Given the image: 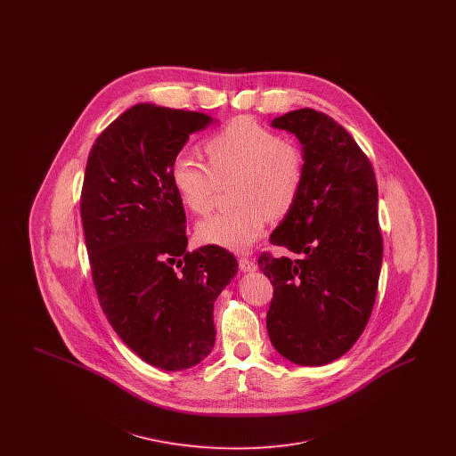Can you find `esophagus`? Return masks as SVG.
<instances>
[{
	"label": "esophagus",
	"instance_id": "1",
	"mask_svg": "<svg viewBox=\"0 0 456 456\" xmlns=\"http://www.w3.org/2000/svg\"><path fill=\"white\" fill-rule=\"evenodd\" d=\"M239 270L240 272H255L256 270V263L253 260H249V258H246V256H240L239 258Z\"/></svg>",
	"mask_w": 456,
	"mask_h": 456
}]
</instances>
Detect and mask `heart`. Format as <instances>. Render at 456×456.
I'll return each instance as SVG.
<instances>
[{
	"label": "heart",
	"mask_w": 456,
	"mask_h": 456,
	"mask_svg": "<svg viewBox=\"0 0 456 456\" xmlns=\"http://www.w3.org/2000/svg\"><path fill=\"white\" fill-rule=\"evenodd\" d=\"M207 164L188 153L171 162V181L183 203L200 217L208 216L231 186L236 205L198 224L201 242L246 251L261 238L270 218H282L303 191L305 164L301 147L240 116L207 138Z\"/></svg>",
	"instance_id": "1"
}]
</instances>
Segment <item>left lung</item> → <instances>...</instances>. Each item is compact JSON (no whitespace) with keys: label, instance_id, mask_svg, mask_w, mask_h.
<instances>
[{"label":"left lung","instance_id":"left-lung-1","mask_svg":"<svg viewBox=\"0 0 456 456\" xmlns=\"http://www.w3.org/2000/svg\"><path fill=\"white\" fill-rule=\"evenodd\" d=\"M272 126L299 138L305 175L297 203L270 236L297 258H258L273 285L266 330L290 362L323 366L357 342L376 301L383 261L376 175L325 112L297 109Z\"/></svg>","mask_w":456,"mask_h":456}]
</instances>
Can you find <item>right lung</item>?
I'll list each match as a JSON object with an SVG mask.
<instances>
[{"label": "right lung", "mask_w": 456, "mask_h": 456, "mask_svg": "<svg viewBox=\"0 0 456 456\" xmlns=\"http://www.w3.org/2000/svg\"><path fill=\"white\" fill-rule=\"evenodd\" d=\"M203 112L136 104L88 153L80 216L92 281L119 338L145 362L183 370L216 344L214 303L238 272L227 249L188 251L186 214L171 162Z\"/></svg>", "instance_id": "obj_1"}]
</instances>
